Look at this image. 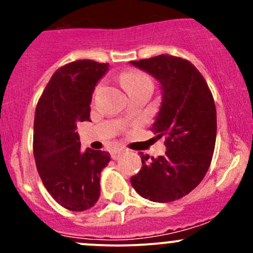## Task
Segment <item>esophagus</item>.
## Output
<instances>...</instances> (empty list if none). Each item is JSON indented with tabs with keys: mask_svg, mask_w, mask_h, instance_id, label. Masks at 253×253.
Wrapping results in <instances>:
<instances>
[{
	"mask_svg": "<svg viewBox=\"0 0 253 253\" xmlns=\"http://www.w3.org/2000/svg\"><path fill=\"white\" fill-rule=\"evenodd\" d=\"M125 153V149H121V148H119V149H114L111 152V158L112 159H119L120 155L124 154Z\"/></svg>",
	"mask_w": 253,
	"mask_h": 253,
	"instance_id": "esophagus-1",
	"label": "esophagus"
}]
</instances>
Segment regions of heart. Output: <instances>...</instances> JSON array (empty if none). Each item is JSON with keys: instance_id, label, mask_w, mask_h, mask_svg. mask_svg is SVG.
Here are the masks:
<instances>
[{"instance_id": "b5f03b06", "label": "heart", "mask_w": 253, "mask_h": 253, "mask_svg": "<svg viewBox=\"0 0 253 253\" xmlns=\"http://www.w3.org/2000/svg\"><path fill=\"white\" fill-rule=\"evenodd\" d=\"M121 82L124 84V86L126 88V90L131 86L137 85V84L145 83V82H149L145 76H143L142 73L138 72H126L121 76Z\"/></svg>"}]
</instances>
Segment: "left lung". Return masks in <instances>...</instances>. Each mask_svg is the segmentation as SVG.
Instances as JSON below:
<instances>
[{
	"label": "left lung",
	"instance_id": "obj_1",
	"mask_svg": "<svg viewBox=\"0 0 253 253\" xmlns=\"http://www.w3.org/2000/svg\"><path fill=\"white\" fill-rule=\"evenodd\" d=\"M159 83L162 101L152 129L165 138L164 155L142 157L131 183L143 198L167 203L200 185L211 165L216 138L213 95L200 71L187 60L160 55L131 61Z\"/></svg>",
	"mask_w": 253,
	"mask_h": 253
}]
</instances>
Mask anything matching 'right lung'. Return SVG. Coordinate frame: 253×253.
I'll return each instance as SVG.
<instances>
[{
  "label": "right lung",
  "instance_id": "add662e5",
  "mask_svg": "<svg viewBox=\"0 0 253 253\" xmlns=\"http://www.w3.org/2000/svg\"><path fill=\"white\" fill-rule=\"evenodd\" d=\"M109 63L78 60L56 71L37 105L34 158L42 183L68 211L91 208L100 196V174L110 162L108 152L81 150L78 122L90 120L96 84Z\"/></svg>",
  "mask_w": 253,
  "mask_h": 253
}]
</instances>
